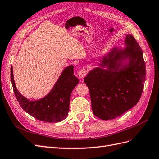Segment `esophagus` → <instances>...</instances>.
Instances as JSON below:
<instances>
[{
	"label": "esophagus",
	"instance_id": "1",
	"mask_svg": "<svg viewBox=\"0 0 159 159\" xmlns=\"http://www.w3.org/2000/svg\"><path fill=\"white\" fill-rule=\"evenodd\" d=\"M86 74H87V71H86L85 68H82L78 72V76L80 78H84V77L86 75Z\"/></svg>",
	"mask_w": 159,
	"mask_h": 159
}]
</instances>
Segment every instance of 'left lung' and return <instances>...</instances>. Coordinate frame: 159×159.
<instances>
[{
    "label": "left lung",
    "instance_id": "8db88e82",
    "mask_svg": "<svg viewBox=\"0 0 159 159\" xmlns=\"http://www.w3.org/2000/svg\"><path fill=\"white\" fill-rule=\"evenodd\" d=\"M125 44L123 49L115 48L99 60L100 67L90 71L84 78L93 114L105 121L136 105L143 90L146 68L142 50L131 34L126 35Z\"/></svg>",
    "mask_w": 159,
    "mask_h": 159
}]
</instances>
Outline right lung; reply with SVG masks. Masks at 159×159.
<instances>
[{
  "mask_svg": "<svg viewBox=\"0 0 159 159\" xmlns=\"http://www.w3.org/2000/svg\"><path fill=\"white\" fill-rule=\"evenodd\" d=\"M11 80L14 93L20 107L35 119L48 123L60 122L68 116L70 96L79 82L78 78L74 74V66H70L62 71L48 94L40 99L30 101L16 89L12 66L11 68Z\"/></svg>",
  "mask_w": 159,
  "mask_h": 159,
  "instance_id": "add662e5",
  "label": "right lung"
}]
</instances>
